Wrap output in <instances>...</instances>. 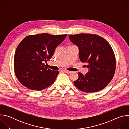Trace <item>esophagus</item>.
Instances as JSON below:
<instances>
[{
    "label": "esophagus",
    "mask_w": 129,
    "mask_h": 129,
    "mask_svg": "<svg viewBox=\"0 0 129 129\" xmlns=\"http://www.w3.org/2000/svg\"><path fill=\"white\" fill-rule=\"evenodd\" d=\"M63 71L66 73H68V74H69V73H70L71 72V71H68V70H64Z\"/></svg>",
    "instance_id": "esophagus-1"
}]
</instances>
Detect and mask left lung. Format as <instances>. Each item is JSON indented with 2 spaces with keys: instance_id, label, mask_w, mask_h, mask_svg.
Returning a JSON list of instances; mask_svg holds the SVG:
<instances>
[{
  "instance_id": "left-lung-1",
  "label": "left lung",
  "mask_w": 129,
  "mask_h": 129,
  "mask_svg": "<svg viewBox=\"0 0 129 129\" xmlns=\"http://www.w3.org/2000/svg\"><path fill=\"white\" fill-rule=\"evenodd\" d=\"M70 41L79 50V58L86 63L88 72H79L75 85L87 93L98 92L106 87L112 79L116 68L115 57L109 43L101 36L89 34L70 35Z\"/></svg>"
}]
</instances>
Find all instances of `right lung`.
<instances>
[{
  "mask_svg": "<svg viewBox=\"0 0 129 129\" xmlns=\"http://www.w3.org/2000/svg\"><path fill=\"white\" fill-rule=\"evenodd\" d=\"M66 36L43 33L28 36L21 41L15 51L14 67L17 78L23 86L39 91L53 83L59 72L48 68L45 63Z\"/></svg>",
  "mask_w": 129,
  "mask_h": 129,
  "instance_id": "obj_1",
  "label": "right lung"
}]
</instances>
